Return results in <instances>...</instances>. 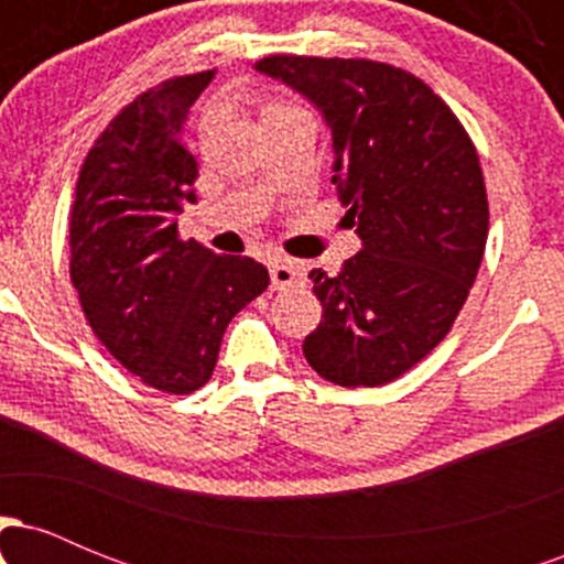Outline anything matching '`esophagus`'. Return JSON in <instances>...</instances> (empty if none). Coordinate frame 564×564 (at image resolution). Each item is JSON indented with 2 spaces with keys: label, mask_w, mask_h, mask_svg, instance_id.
Segmentation results:
<instances>
[{
  "label": "esophagus",
  "mask_w": 564,
  "mask_h": 564,
  "mask_svg": "<svg viewBox=\"0 0 564 564\" xmlns=\"http://www.w3.org/2000/svg\"><path fill=\"white\" fill-rule=\"evenodd\" d=\"M270 281H273V289L283 291L291 286H300V283L304 281V275L296 262L275 260V262H270Z\"/></svg>",
  "instance_id": "1"
}]
</instances>
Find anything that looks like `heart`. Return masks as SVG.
I'll use <instances>...</instances> for the list:
<instances>
[{
	"label": "heart",
	"instance_id": "heart-1",
	"mask_svg": "<svg viewBox=\"0 0 564 564\" xmlns=\"http://www.w3.org/2000/svg\"><path fill=\"white\" fill-rule=\"evenodd\" d=\"M289 111H302L296 102H289V100H270L268 106L262 108V119L264 116H275V113H289Z\"/></svg>",
	"mask_w": 564,
	"mask_h": 564
}]
</instances>
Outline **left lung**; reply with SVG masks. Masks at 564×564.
Listing matches in <instances>:
<instances>
[{"label":"left lung","instance_id":"8db88e82","mask_svg":"<svg viewBox=\"0 0 564 564\" xmlns=\"http://www.w3.org/2000/svg\"><path fill=\"white\" fill-rule=\"evenodd\" d=\"M307 97L360 251L313 270L323 321L307 364L339 387L403 377L451 332L488 241V193L467 129L422 79L358 57L270 55L254 66Z\"/></svg>","mask_w":564,"mask_h":564}]
</instances>
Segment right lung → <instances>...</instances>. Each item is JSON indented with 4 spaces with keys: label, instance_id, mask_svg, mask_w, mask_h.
Returning <instances> with one entry per match:
<instances>
[{
    "label": "right lung",
    "instance_id": "obj_1",
    "mask_svg": "<svg viewBox=\"0 0 564 564\" xmlns=\"http://www.w3.org/2000/svg\"><path fill=\"white\" fill-rule=\"evenodd\" d=\"M215 70L177 76L134 97L84 159L70 209V281L97 339L170 394L212 379L232 315L268 289V268L180 241L196 204L198 164L185 121Z\"/></svg>",
    "mask_w": 564,
    "mask_h": 564
}]
</instances>
